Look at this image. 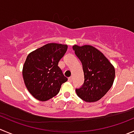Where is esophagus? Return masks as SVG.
Returning <instances> with one entry per match:
<instances>
[{
	"mask_svg": "<svg viewBox=\"0 0 134 134\" xmlns=\"http://www.w3.org/2000/svg\"><path fill=\"white\" fill-rule=\"evenodd\" d=\"M72 79H73V77H68V81H69V82H72Z\"/></svg>",
	"mask_w": 134,
	"mask_h": 134,
	"instance_id": "obj_1",
	"label": "esophagus"
}]
</instances>
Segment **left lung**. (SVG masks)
<instances>
[{
  "label": "left lung",
  "mask_w": 134,
  "mask_h": 134,
  "mask_svg": "<svg viewBox=\"0 0 134 134\" xmlns=\"http://www.w3.org/2000/svg\"><path fill=\"white\" fill-rule=\"evenodd\" d=\"M73 50L82 64L84 83L76 89L77 96L85 102H95L109 91L114 82V66L98 49L91 45H74Z\"/></svg>",
  "instance_id": "left-lung-1"
}]
</instances>
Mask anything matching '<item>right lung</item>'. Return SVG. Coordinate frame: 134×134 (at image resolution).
<instances>
[{
  "instance_id": "1",
  "label": "right lung",
  "mask_w": 134,
  "mask_h": 134,
  "mask_svg": "<svg viewBox=\"0 0 134 134\" xmlns=\"http://www.w3.org/2000/svg\"><path fill=\"white\" fill-rule=\"evenodd\" d=\"M67 49L66 44L48 43L27 57L23 78L28 91L37 100L46 101L56 96L68 80L58 66Z\"/></svg>"
}]
</instances>
